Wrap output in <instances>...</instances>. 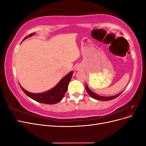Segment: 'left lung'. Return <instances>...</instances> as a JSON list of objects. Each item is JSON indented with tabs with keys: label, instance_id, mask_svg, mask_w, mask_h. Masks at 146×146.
I'll list each match as a JSON object with an SVG mask.
<instances>
[{
	"label": "left lung",
	"instance_id": "left-lung-1",
	"mask_svg": "<svg viewBox=\"0 0 146 146\" xmlns=\"http://www.w3.org/2000/svg\"><path fill=\"white\" fill-rule=\"evenodd\" d=\"M86 91L88 93V94H89L92 98H93L96 100H104V101H108V100H113L114 99L116 98L117 97H118L119 95H120L122 92H120V93H119L117 95H115V96H110V97H106V96H99L98 94H96L95 92H94L93 91H92L89 88H88L87 84L86 85Z\"/></svg>",
	"mask_w": 146,
	"mask_h": 146
}]
</instances>
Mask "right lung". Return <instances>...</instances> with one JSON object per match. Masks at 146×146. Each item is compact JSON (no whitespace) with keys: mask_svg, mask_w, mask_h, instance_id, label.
<instances>
[{"mask_svg":"<svg viewBox=\"0 0 146 146\" xmlns=\"http://www.w3.org/2000/svg\"><path fill=\"white\" fill-rule=\"evenodd\" d=\"M33 35H35V33L30 34L29 36H26L24 39V40L29 37L32 36ZM72 74L73 71L70 72L61 79L54 88L46 92H41V93L30 92L24 90L20 85H19L24 93L31 99L37 101L39 103L52 105L59 102L63 99L65 93L68 90V86L72 76Z\"/></svg>","mask_w":146,"mask_h":146,"instance_id":"1","label":"right lung"}]
</instances>
